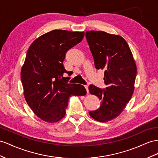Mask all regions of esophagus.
<instances>
[{
  "instance_id": "esophagus-1",
  "label": "esophagus",
  "mask_w": 158,
  "mask_h": 158,
  "mask_svg": "<svg viewBox=\"0 0 158 158\" xmlns=\"http://www.w3.org/2000/svg\"><path fill=\"white\" fill-rule=\"evenodd\" d=\"M85 89H86V91H87V94H88V93H89V87H88V86H87V85H85Z\"/></svg>"
}]
</instances>
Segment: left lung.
<instances>
[{
	"mask_svg": "<svg viewBox=\"0 0 158 158\" xmlns=\"http://www.w3.org/2000/svg\"><path fill=\"white\" fill-rule=\"evenodd\" d=\"M97 69L104 71L105 89L91 85L89 93L101 100V106L89 114L99 122L118 117L131 99L135 89L137 67L128 44L118 35L89 31L85 33Z\"/></svg>",
	"mask_w": 158,
	"mask_h": 158,
	"instance_id": "left-lung-1",
	"label": "left lung"
}]
</instances>
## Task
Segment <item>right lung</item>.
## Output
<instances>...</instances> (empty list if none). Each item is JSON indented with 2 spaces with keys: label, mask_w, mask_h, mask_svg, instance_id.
Instances as JSON below:
<instances>
[{
  "label": "right lung",
  "mask_w": 158,
  "mask_h": 158,
  "mask_svg": "<svg viewBox=\"0 0 158 158\" xmlns=\"http://www.w3.org/2000/svg\"><path fill=\"white\" fill-rule=\"evenodd\" d=\"M85 33L53 30L36 39L27 51L21 68L24 97L34 114L43 121L56 123L65 115L69 98L84 96L85 88L67 83L63 77L67 51L79 43Z\"/></svg>",
  "instance_id": "add662e5"
}]
</instances>
